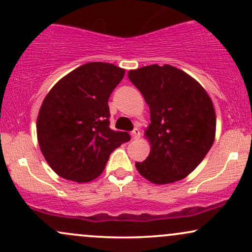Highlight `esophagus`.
Here are the masks:
<instances>
[{"instance_id":"esophagus-1","label":"esophagus","mask_w":252,"mask_h":252,"mask_svg":"<svg viewBox=\"0 0 252 252\" xmlns=\"http://www.w3.org/2000/svg\"><path fill=\"white\" fill-rule=\"evenodd\" d=\"M140 135H141L140 129L136 128V129H134V130H132V131H131V137L134 138V140H137V138L140 137Z\"/></svg>"}]
</instances>
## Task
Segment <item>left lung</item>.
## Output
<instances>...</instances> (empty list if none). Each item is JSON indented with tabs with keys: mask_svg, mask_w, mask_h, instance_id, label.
<instances>
[{
	"mask_svg": "<svg viewBox=\"0 0 252 252\" xmlns=\"http://www.w3.org/2000/svg\"><path fill=\"white\" fill-rule=\"evenodd\" d=\"M128 77L150 109V124L144 130L150 153L136 168L155 185L182 180L215 142L216 111L209 94L194 78L170 65L143 66L130 70Z\"/></svg>",
	"mask_w": 252,
	"mask_h": 252,
	"instance_id": "obj_1",
	"label": "left lung"
}]
</instances>
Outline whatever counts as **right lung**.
Listing matches in <instances>:
<instances>
[{
    "label": "right lung",
    "mask_w": 252,
    "mask_h": 252,
    "mask_svg": "<svg viewBox=\"0 0 252 252\" xmlns=\"http://www.w3.org/2000/svg\"><path fill=\"white\" fill-rule=\"evenodd\" d=\"M124 74L114 63H84L45 97L36 120L37 142L59 176L79 184L94 180L110 154L130 140L128 132L109 128L108 100Z\"/></svg>",
    "instance_id": "add662e5"
}]
</instances>
